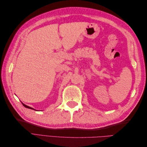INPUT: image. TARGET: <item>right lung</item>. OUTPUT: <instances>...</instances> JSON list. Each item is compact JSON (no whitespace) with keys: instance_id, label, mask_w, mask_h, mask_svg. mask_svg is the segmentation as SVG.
I'll list each match as a JSON object with an SVG mask.
<instances>
[{"instance_id":"obj_1","label":"right lung","mask_w":147,"mask_h":147,"mask_svg":"<svg viewBox=\"0 0 147 147\" xmlns=\"http://www.w3.org/2000/svg\"><path fill=\"white\" fill-rule=\"evenodd\" d=\"M22 104H23V103H22ZM23 105L26 108H28V109H32V110H34L33 108H32V107H29V106H28V105H26L25 104H23Z\"/></svg>"}]
</instances>
